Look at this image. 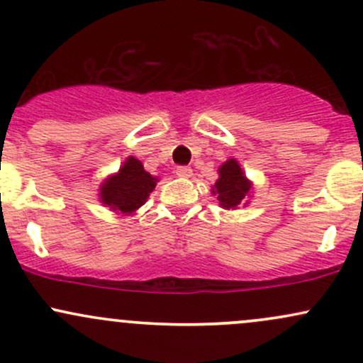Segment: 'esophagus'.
Listing matches in <instances>:
<instances>
[{"mask_svg": "<svg viewBox=\"0 0 363 363\" xmlns=\"http://www.w3.org/2000/svg\"><path fill=\"white\" fill-rule=\"evenodd\" d=\"M176 174L179 177H191L193 176V169L186 167V165H181V167L176 169Z\"/></svg>", "mask_w": 363, "mask_h": 363, "instance_id": "1", "label": "esophagus"}]
</instances>
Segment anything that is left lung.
Here are the masks:
<instances>
[{
    "mask_svg": "<svg viewBox=\"0 0 363 363\" xmlns=\"http://www.w3.org/2000/svg\"><path fill=\"white\" fill-rule=\"evenodd\" d=\"M218 179H216L211 193L216 196L222 208H237L240 203L247 199L252 184L247 181L245 174L240 169L235 158H228L225 164L220 165Z\"/></svg>",
    "mask_w": 363,
    "mask_h": 363,
    "instance_id": "left-lung-1",
    "label": "left lung"
}]
</instances>
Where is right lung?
Segmentation results:
<instances>
[{"label":"right lung","mask_w":363,"mask_h":363,"mask_svg":"<svg viewBox=\"0 0 363 363\" xmlns=\"http://www.w3.org/2000/svg\"><path fill=\"white\" fill-rule=\"evenodd\" d=\"M157 181V177L143 169L138 158L128 157L118 172L102 182L101 201L111 210L129 215L145 205Z\"/></svg>","instance_id":"add662e5"}]
</instances>
